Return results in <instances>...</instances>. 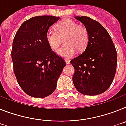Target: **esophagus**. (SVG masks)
<instances>
[{"instance_id":"34e87169","label":"esophagus","mask_w":126,"mask_h":126,"mask_svg":"<svg viewBox=\"0 0 126 126\" xmlns=\"http://www.w3.org/2000/svg\"><path fill=\"white\" fill-rule=\"evenodd\" d=\"M65 62H66V64H70V61L69 60H65Z\"/></svg>"}]
</instances>
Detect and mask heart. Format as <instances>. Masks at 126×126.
I'll return each mask as SVG.
<instances>
[{"label":"heart","mask_w":126,"mask_h":126,"mask_svg":"<svg viewBox=\"0 0 126 126\" xmlns=\"http://www.w3.org/2000/svg\"><path fill=\"white\" fill-rule=\"evenodd\" d=\"M45 40L49 47L57 51L62 43L65 45L58 51L61 57L69 58L76 51L82 52L87 47L89 42V32L86 27L78 25L70 19H65L56 25L54 31L48 30Z\"/></svg>","instance_id":"obj_1"}]
</instances>
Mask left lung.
I'll return each mask as SVG.
<instances>
[{
    "label": "left lung",
    "instance_id": "8db88e82",
    "mask_svg": "<svg viewBox=\"0 0 126 126\" xmlns=\"http://www.w3.org/2000/svg\"><path fill=\"white\" fill-rule=\"evenodd\" d=\"M89 32V42L84 52L70 63L75 69L73 83L86 95H96L107 90L117 69V54L108 31L100 23L88 16H76Z\"/></svg>",
    "mask_w": 126,
    "mask_h": 126
}]
</instances>
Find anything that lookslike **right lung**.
Returning <instances> with one entry per match:
<instances>
[{"label": "right lung", "instance_id": "obj_1", "mask_svg": "<svg viewBox=\"0 0 126 126\" xmlns=\"http://www.w3.org/2000/svg\"><path fill=\"white\" fill-rule=\"evenodd\" d=\"M60 19L54 16H34L25 21L16 33L11 58L19 86L32 97L43 98L54 92L66 65L45 40L49 27Z\"/></svg>", "mask_w": 126, "mask_h": 126}]
</instances>
